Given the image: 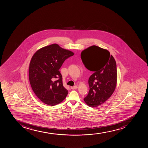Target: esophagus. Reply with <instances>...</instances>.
I'll return each instance as SVG.
<instances>
[{
  "instance_id": "34e87169",
  "label": "esophagus",
  "mask_w": 148,
  "mask_h": 148,
  "mask_svg": "<svg viewBox=\"0 0 148 148\" xmlns=\"http://www.w3.org/2000/svg\"><path fill=\"white\" fill-rule=\"evenodd\" d=\"M71 88L72 89H77L78 88V86H71Z\"/></svg>"
}]
</instances>
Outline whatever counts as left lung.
<instances>
[{"instance_id": "8db88e82", "label": "left lung", "mask_w": 148, "mask_h": 148, "mask_svg": "<svg viewBox=\"0 0 148 148\" xmlns=\"http://www.w3.org/2000/svg\"><path fill=\"white\" fill-rule=\"evenodd\" d=\"M81 57L84 66L94 72L88 79L89 90L84 102L89 107H97L108 99L115 89L116 62L107 50L95 45L82 51Z\"/></svg>"}]
</instances>
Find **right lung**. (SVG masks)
<instances>
[{
	"mask_svg": "<svg viewBox=\"0 0 148 148\" xmlns=\"http://www.w3.org/2000/svg\"><path fill=\"white\" fill-rule=\"evenodd\" d=\"M73 55L71 51L53 44L38 50L32 57L29 81L36 95L43 103L53 106L66 97L69 92L63 86L59 70L65 60Z\"/></svg>",
	"mask_w": 148,
	"mask_h": 148,
	"instance_id": "add662e5",
	"label": "right lung"
}]
</instances>
